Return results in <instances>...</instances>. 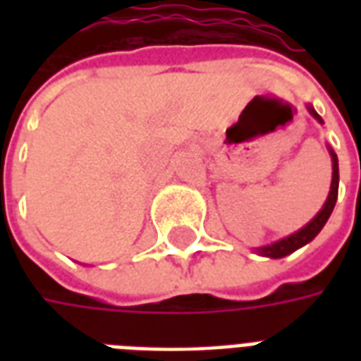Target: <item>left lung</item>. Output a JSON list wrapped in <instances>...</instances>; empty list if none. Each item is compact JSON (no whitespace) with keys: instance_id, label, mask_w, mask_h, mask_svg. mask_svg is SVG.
Here are the masks:
<instances>
[{"instance_id":"8db88e82","label":"left lung","mask_w":361,"mask_h":361,"mask_svg":"<svg viewBox=\"0 0 361 361\" xmlns=\"http://www.w3.org/2000/svg\"><path fill=\"white\" fill-rule=\"evenodd\" d=\"M307 110L313 118L317 119L319 123H323V119L319 116L317 111L313 110V106H307ZM331 152V158H333V181H331V191H329V197H326L325 204H323V209L313 216V219L302 228V230H298L294 234H290L288 238H282L279 242L271 243V245H263V247H257V253L261 255H265V257L271 259H280V257H286L290 253H294L295 250H300L303 247L305 243H310L315 235L323 230V226L326 224V220L331 216V212L334 209V203H336V197H338V158L334 154L333 149H329Z\"/></svg>"}]
</instances>
